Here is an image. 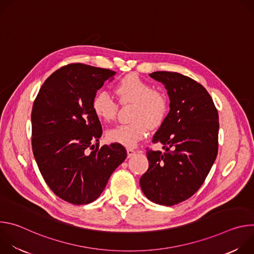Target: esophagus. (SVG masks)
Listing matches in <instances>:
<instances>
[{
  "mask_svg": "<svg viewBox=\"0 0 254 254\" xmlns=\"http://www.w3.org/2000/svg\"><path fill=\"white\" fill-rule=\"evenodd\" d=\"M127 158H130V157L133 156L136 152H135L133 149H127Z\"/></svg>",
  "mask_w": 254,
  "mask_h": 254,
  "instance_id": "1",
  "label": "esophagus"
}]
</instances>
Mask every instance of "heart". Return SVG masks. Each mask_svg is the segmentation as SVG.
Returning a JSON list of instances; mask_svg holds the SVG:
<instances>
[{"instance_id": "1", "label": "heart", "mask_w": 254, "mask_h": 254, "mask_svg": "<svg viewBox=\"0 0 254 254\" xmlns=\"http://www.w3.org/2000/svg\"><path fill=\"white\" fill-rule=\"evenodd\" d=\"M115 92L122 104H134L130 120L132 123L116 127L106 132L107 139L125 147H135L147 135L149 128L156 129L166 121L169 114L167 95L136 74H128L115 86ZM119 105L106 92H98L92 100L95 117L104 123L113 122Z\"/></svg>"}]
</instances>
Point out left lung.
<instances>
[{
  "instance_id": "left-lung-1",
  "label": "left lung",
  "mask_w": 254,
  "mask_h": 254,
  "mask_svg": "<svg viewBox=\"0 0 254 254\" xmlns=\"http://www.w3.org/2000/svg\"><path fill=\"white\" fill-rule=\"evenodd\" d=\"M150 76L165 84L170 112L153 136L165 153L147 148L149 169L139 185L152 202L173 206L200 189L216 160L218 112L205 87L194 79L169 71H156Z\"/></svg>"
}]
</instances>
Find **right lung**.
Instances as JSON below:
<instances>
[{"label": "right lung", "instance_id": "obj_1", "mask_svg": "<svg viewBox=\"0 0 254 254\" xmlns=\"http://www.w3.org/2000/svg\"><path fill=\"white\" fill-rule=\"evenodd\" d=\"M116 73L71 63L53 72L34 100L33 154L46 184L68 203L83 205L96 200L127 158L120 143L99 147L102 127L92 111L96 91Z\"/></svg>", "mask_w": 254, "mask_h": 254}]
</instances>
